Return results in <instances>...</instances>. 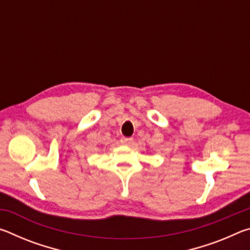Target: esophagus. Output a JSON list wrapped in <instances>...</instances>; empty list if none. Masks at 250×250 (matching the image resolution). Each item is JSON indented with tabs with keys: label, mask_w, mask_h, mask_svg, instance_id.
<instances>
[{
	"label": "esophagus",
	"mask_w": 250,
	"mask_h": 250,
	"mask_svg": "<svg viewBox=\"0 0 250 250\" xmlns=\"http://www.w3.org/2000/svg\"><path fill=\"white\" fill-rule=\"evenodd\" d=\"M120 142L122 143V145H125V146H130V145H132V143H133V139L132 138L122 137L120 139Z\"/></svg>",
	"instance_id": "obj_1"
}]
</instances>
